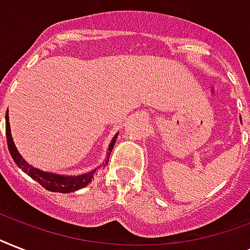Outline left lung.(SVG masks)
<instances>
[{"mask_svg": "<svg viewBox=\"0 0 250 250\" xmlns=\"http://www.w3.org/2000/svg\"><path fill=\"white\" fill-rule=\"evenodd\" d=\"M240 119H241V118H240Z\"/></svg>", "mask_w": 250, "mask_h": 250, "instance_id": "8db88e82", "label": "left lung"}]
</instances>
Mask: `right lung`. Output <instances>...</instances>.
Returning <instances> with one entry per match:
<instances>
[{
	"label": "right lung",
	"mask_w": 250,
	"mask_h": 250,
	"mask_svg": "<svg viewBox=\"0 0 250 250\" xmlns=\"http://www.w3.org/2000/svg\"><path fill=\"white\" fill-rule=\"evenodd\" d=\"M117 132L111 139L106 152V157L104 162L98 167L93 168L92 171L84 172L80 175H61V174H54V172H49V171H42L37 167H33L32 165H29L27 161L21 156V153L18 152L17 146L14 144L13 136H11V129H10V123H9V109L6 111V139H7V146H9V152L13 157L14 162L17 164V166L21 168L23 172L31 176L33 180H36L40 186H42L45 189L50 190V192H60V193H70V192H75L79 190L84 187H86L92 182V179L96 175L101 167H105L109 162L110 153L113 150L115 141L118 137Z\"/></svg>",
	"instance_id": "add662e5"
}]
</instances>
